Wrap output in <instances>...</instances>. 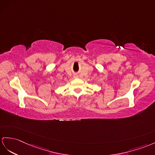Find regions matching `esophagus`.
<instances>
[{
	"instance_id": "1",
	"label": "esophagus",
	"mask_w": 155,
	"mask_h": 155,
	"mask_svg": "<svg viewBox=\"0 0 155 155\" xmlns=\"http://www.w3.org/2000/svg\"><path fill=\"white\" fill-rule=\"evenodd\" d=\"M74 78H78V75H77V74H74Z\"/></svg>"
}]
</instances>
